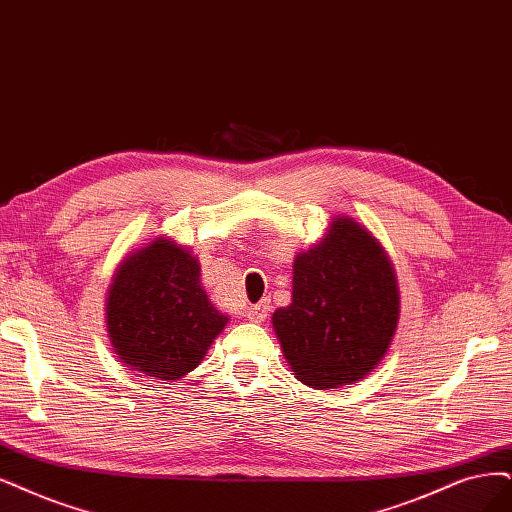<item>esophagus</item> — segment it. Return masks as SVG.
I'll return each instance as SVG.
<instances>
[{
    "mask_svg": "<svg viewBox=\"0 0 512 512\" xmlns=\"http://www.w3.org/2000/svg\"><path fill=\"white\" fill-rule=\"evenodd\" d=\"M268 312H270V301L261 299L259 304H255V306L246 310V318H249L251 323H263V320L268 318Z\"/></svg>",
    "mask_w": 512,
    "mask_h": 512,
    "instance_id": "1",
    "label": "esophagus"
}]
</instances>
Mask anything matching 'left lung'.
<instances>
[{
    "label": "left lung",
    "mask_w": 512,
    "mask_h": 512,
    "mask_svg": "<svg viewBox=\"0 0 512 512\" xmlns=\"http://www.w3.org/2000/svg\"><path fill=\"white\" fill-rule=\"evenodd\" d=\"M399 285L384 246L350 217L293 263V299L272 325L301 384L339 388L373 371L399 325Z\"/></svg>",
    "instance_id": "1"
}]
</instances>
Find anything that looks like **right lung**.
I'll return each instance as SVG.
<instances>
[{"instance_id": "obj_1", "label": "right lung", "mask_w": 512, "mask_h": 512, "mask_svg": "<svg viewBox=\"0 0 512 512\" xmlns=\"http://www.w3.org/2000/svg\"><path fill=\"white\" fill-rule=\"evenodd\" d=\"M105 310L120 363L162 382L194 371L230 320L202 289L192 251L162 236L120 263Z\"/></svg>"}]
</instances>
